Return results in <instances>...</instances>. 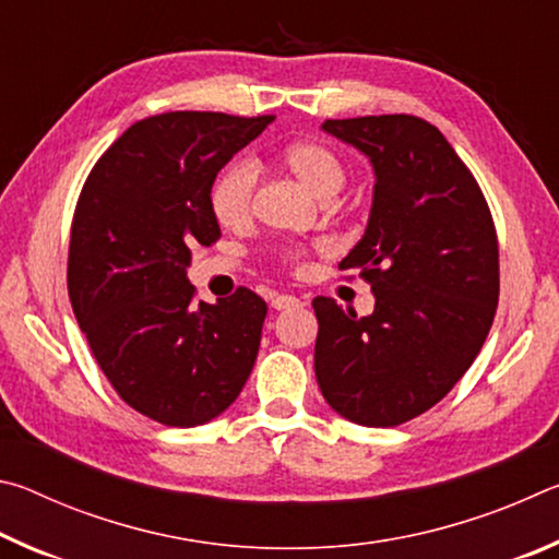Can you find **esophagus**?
Instances as JSON below:
<instances>
[{"mask_svg":"<svg viewBox=\"0 0 559 559\" xmlns=\"http://www.w3.org/2000/svg\"><path fill=\"white\" fill-rule=\"evenodd\" d=\"M300 300L296 296H276L271 300L273 310H288V308H298Z\"/></svg>","mask_w":559,"mask_h":559,"instance_id":"34e87169","label":"esophagus"}]
</instances>
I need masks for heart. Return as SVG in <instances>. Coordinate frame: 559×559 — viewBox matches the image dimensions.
<instances>
[{"mask_svg":"<svg viewBox=\"0 0 559 559\" xmlns=\"http://www.w3.org/2000/svg\"><path fill=\"white\" fill-rule=\"evenodd\" d=\"M281 165L288 175L313 192L318 200H330L345 185V165L335 150L313 140H300L281 150ZM253 189H257V169L249 163H234L224 167L212 187V214L224 229L241 231L253 216ZM286 261H300V253H286Z\"/></svg>","mask_w":559,"mask_h":559,"instance_id":"b5f03b06","label":"heart"}]
</instances>
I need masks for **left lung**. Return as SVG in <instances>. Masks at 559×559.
<instances>
[{"mask_svg":"<svg viewBox=\"0 0 559 559\" xmlns=\"http://www.w3.org/2000/svg\"><path fill=\"white\" fill-rule=\"evenodd\" d=\"M374 169L370 219L340 261L374 310L316 298V377L325 402L362 427H396L451 392L498 308V239L484 192L449 140L416 116L325 120Z\"/></svg>","mask_w":559,"mask_h":559,"instance_id":"obj_1","label":"left lung"}]
</instances>
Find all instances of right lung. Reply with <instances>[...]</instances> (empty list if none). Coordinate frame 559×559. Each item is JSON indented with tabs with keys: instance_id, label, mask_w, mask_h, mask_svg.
Returning <instances> with one entry per match:
<instances>
[{
	"instance_id": "obj_1",
	"label": "right lung",
	"mask_w": 559,
	"mask_h": 559,
	"mask_svg": "<svg viewBox=\"0 0 559 559\" xmlns=\"http://www.w3.org/2000/svg\"><path fill=\"white\" fill-rule=\"evenodd\" d=\"M273 118L177 110L138 120L83 185L71 226L69 298L112 390L165 427L229 409L257 362L266 302L249 288L194 300L197 243L222 236L212 185Z\"/></svg>"
}]
</instances>
